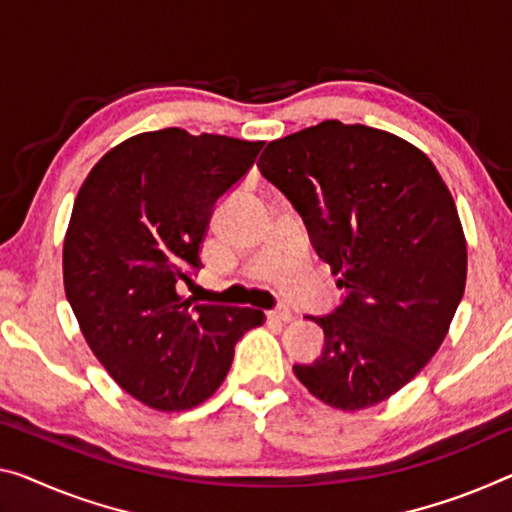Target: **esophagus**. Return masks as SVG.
I'll use <instances>...</instances> for the list:
<instances>
[{
    "instance_id": "1",
    "label": "esophagus",
    "mask_w": 512,
    "mask_h": 512,
    "mask_svg": "<svg viewBox=\"0 0 512 512\" xmlns=\"http://www.w3.org/2000/svg\"><path fill=\"white\" fill-rule=\"evenodd\" d=\"M267 316L274 318V320H279V322H290V320L295 318V316H293V311H290L288 306H277V309L267 313Z\"/></svg>"
}]
</instances>
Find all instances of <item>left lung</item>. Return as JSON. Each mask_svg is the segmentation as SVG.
Wrapping results in <instances>:
<instances>
[{
    "instance_id": "left-lung-1",
    "label": "left lung",
    "mask_w": 512,
    "mask_h": 512,
    "mask_svg": "<svg viewBox=\"0 0 512 512\" xmlns=\"http://www.w3.org/2000/svg\"><path fill=\"white\" fill-rule=\"evenodd\" d=\"M261 174L304 219L345 290L325 348L293 371L322 403L364 410L403 389L446 338L465 293L467 240L426 153L391 132L322 121L270 141Z\"/></svg>"
}]
</instances>
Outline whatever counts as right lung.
I'll use <instances>...</instances> for the list:
<instances>
[{
	"instance_id": "add662e5",
	"label": "right lung",
	"mask_w": 512,
	"mask_h": 512,
	"mask_svg": "<svg viewBox=\"0 0 512 512\" xmlns=\"http://www.w3.org/2000/svg\"><path fill=\"white\" fill-rule=\"evenodd\" d=\"M261 148L180 128L141 132L102 155L77 192L64 240L66 297L93 355L153 410H190L210 398L235 343L265 318L180 295L203 267L215 203Z\"/></svg>"
}]
</instances>
